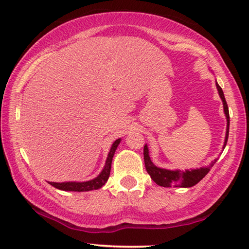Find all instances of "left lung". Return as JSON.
I'll use <instances>...</instances> for the list:
<instances>
[{"instance_id":"left-lung-1","label":"left lung","mask_w":249,"mask_h":249,"mask_svg":"<svg viewBox=\"0 0 249 249\" xmlns=\"http://www.w3.org/2000/svg\"><path fill=\"white\" fill-rule=\"evenodd\" d=\"M216 86L218 89V92H219V96L224 104V113L226 115V120H227V128H226V137L224 146H222V150H224L226 144H227L228 141V133H229V110L227 103H226L224 91H222L221 87L218 85L216 81ZM144 163H145V168L147 173L150 174L151 179L154 181L155 183L161 185V187H182V188H190L194 187L199 181H201L203 178L207 176V173L210 171V168L213 166L218 159L211 162L209 166H202V168L199 169H191V170H185V171H181V170H168V169H162L159 168L154 164L153 162L151 161L150 154H148V147L145 144L144 145Z\"/></svg>"}]
</instances>
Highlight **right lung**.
<instances>
[{
	"label": "right lung",
	"mask_w": 249,
	"mask_h": 249,
	"mask_svg": "<svg viewBox=\"0 0 249 249\" xmlns=\"http://www.w3.org/2000/svg\"><path fill=\"white\" fill-rule=\"evenodd\" d=\"M121 139H117L112 144V147L107 155L106 163L102 172L98 174L95 179L84 181V182H76V181H69V182H50L53 187L59 189L62 191H77V192H84V191H90V190H97V189L102 188L104 184L108 180L109 174H110V166H112L113 157L115 154V151L118 146V144L121 143Z\"/></svg>",
	"instance_id": "add662e5"
}]
</instances>
